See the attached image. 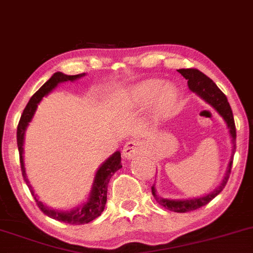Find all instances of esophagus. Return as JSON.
<instances>
[{
    "mask_svg": "<svg viewBox=\"0 0 253 253\" xmlns=\"http://www.w3.org/2000/svg\"><path fill=\"white\" fill-rule=\"evenodd\" d=\"M142 151L141 144L136 140H130V141L126 142V145L124 146L123 148V154L125 157V159L129 160L132 158H134L135 156H138L140 152Z\"/></svg>",
    "mask_w": 253,
    "mask_h": 253,
    "instance_id": "34e87169",
    "label": "esophagus"
}]
</instances>
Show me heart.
<instances>
[{"instance_id": "b5f03b06", "label": "heart", "mask_w": 253, "mask_h": 253, "mask_svg": "<svg viewBox=\"0 0 253 253\" xmlns=\"http://www.w3.org/2000/svg\"><path fill=\"white\" fill-rule=\"evenodd\" d=\"M179 92L173 84H164L159 79H148L128 88L124 101L128 107L141 108L152 101V118L156 120L169 117L178 105Z\"/></svg>"}]
</instances>
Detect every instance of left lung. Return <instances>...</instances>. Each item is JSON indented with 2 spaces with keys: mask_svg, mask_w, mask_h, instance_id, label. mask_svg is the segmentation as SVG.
I'll use <instances>...</instances> for the list:
<instances>
[{
  "mask_svg": "<svg viewBox=\"0 0 253 253\" xmlns=\"http://www.w3.org/2000/svg\"><path fill=\"white\" fill-rule=\"evenodd\" d=\"M178 72L187 80L188 88H190L191 92L196 93L198 96L202 97L204 101L208 102L210 106H212L217 111V113L223 118L227 128H229L231 142H232V153H231L229 165H227L226 171H225L223 180L212 192L205 194L203 197L188 198V199H169V198H163L157 193L156 184L152 186V194H153V197L156 198V200L161 206L169 210V211L185 213V212L193 211V210L200 209L202 206L209 204L213 198L217 197L223 191L225 185H226L231 173V167H232L234 152H236V126H234L232 109L230 107V103L227 101L226 96H225V94L219 89L217 84L211 79L206 77L204 73L194 68L179 69Z\"/></svg>",
  "mask_w": 253,
  "mask_h": 253,
  "instance_id": "obj_1",
  "label": "left lung"
}]
</instances>
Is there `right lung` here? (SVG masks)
Returning a JSON list of instances; mask_svg holds the SVG:
<instances>
[{
    "mask_svg": "<svg viewBox=\"0 0 253 253\" xmlns=\"http://www.w3.org/2000/svg\"><path fill=\"white\" fill-rule=\"evenodd\" d=\"M86 73L78 75H66L61 72H56L51 75V78L36 92L34 95L30 97L29 102L27 103L26 108H24L22 115H21L19 126H17V147H19L20 153V163H21V171H22V175L26 184L28 185L30 193L34 197L36 204H38L39 209L47 214L48 217L56 219V220L62 221V223H67L71 225H81L87 224L89 221L94 220V219L99 217L105 210L106 202H107V187L108 182L111 180L112 175L114 174L118 169H120L123 165H121V153L119 151L114 152L107 160H105L101 164V166L97 169L94 176V181L90 188L89 196H88L87 200L82 203L81 205L77 206V208L69 210V211H61V210L51 209L49 206L45 205L41 200H39L38 196H36L34 190H33L32 185L29 184L28 178L26 174V169H24V161H23V142H24V133H26L27 126H28L30 121H32L33 117H34L38 105L43 99V96L48 95L54 88L59 84L67 81H75L79 79L84 77Z\"/></svg>",
    "mask_w": 253,
    "mask_h": 253,
    "instance_id": "1",
    "label": "right lung"
}]
</instances>
